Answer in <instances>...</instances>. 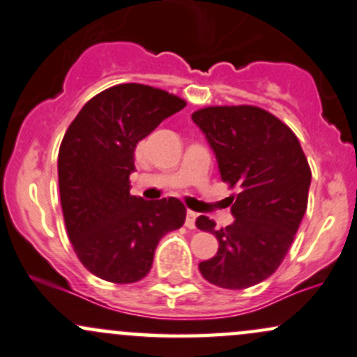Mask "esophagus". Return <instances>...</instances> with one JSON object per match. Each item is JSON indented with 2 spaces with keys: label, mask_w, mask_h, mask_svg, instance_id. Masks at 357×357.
I'll return each mask as SVG.
<instances>
[{
  "label": "esophagus",
  "mask_w": 357,
  "mask_h": 357,
  "mask_svg": "<svg viewBox=\"0 0 357 357\" xmlns=\"http://www.w3.org/2000/svg\"><path fill=\"white\" fill-rule=\"evenodd\" d=\"M195 219H197V212H194V211H187L185 226L189 227V229H195Z\"/></svg>",
  "instance_id": "34e87169"
}]
</instances>
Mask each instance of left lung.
I'll return each mask as SVG.
<instances>
[{
    "label": "left lung",
    "mask_w": 357,
    "mask_h": 357,
    "mask_svg": "<svg viewBox=\"0 0 357 357\" xmlns=\"http://www.w3.org/2000/svg\"><path fill=\"white\" fill-rule=\"evenodd\" d=\"M192 121L206 135L229 187L234 222L215 229L207 215L195 226L218 238L214 258L199 263L204 278L229 290L253 287L282 265L307 211L312 172L298 138L256 106H211Z\"/></svg>",
    "instance_id": "obj_1"
}]
</instances>
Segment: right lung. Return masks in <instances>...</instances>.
Masks as SVG:
<instances>
[{
  "instance_id": "1",
  "label": "right lung",
  "mask_w": 357,
  "mask_h": 357,
  "mask_svg": "<svg viewBox=\"0 0 357 357\" xmlns=\"http://www.w3.org/2000/svg\"><path fill=\"white\" fill-rule=\"evenodd\" d=\"M185 101L143 84H119L84 104L59 150L63 221L75 255L113 283L145 278L157 244L185 222L178 199L130 194L135 148Z\"/></svg>"
}]
</instances>
